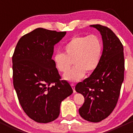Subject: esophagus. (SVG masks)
Returning a JSON list of instances; mask_svg holds the SVG:
<instances>
[{"label":"esophagus","mask_w":133,"mask_h":133,"mask_svg":"<svg viewBox=\"0 0 133 133\" xmlns=\"http://www.w3.org/2000/svg\"><path fill=\"white\" fill-rule=\"evenodd\" d=\"M71 87H72V89H73V92L75 93L76 92V90H75V85L74 84H71Z\"/></svg>","instance_id":"esophagus-1"}]
</instances>
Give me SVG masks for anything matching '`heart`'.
<instances>
[{"label": "heart", "mask_w": 133, "mask_h": 133, "mask_svg": "<svg viewBox=\"0 0 133 133\" xmlns=\"http://www.w3.org/2000/svg\"><path fill=\"white\" fill-rule=\"evenodd\" d=\"M64 53L56 52L53 57L55 66L62 73L67 72L72 64L75 67L64 75L69 82H77L86 72L90 74L98 67L103 54L101 38L95 35L74 36L64 46Z\"/></svg>", "instance_id": "1"}]
</instances>
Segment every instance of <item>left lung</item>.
<instances>
[{
  "mask_svg": "<svg viewBox=\"0 0 133 133\" xmlns=\"http://www.w3.org/2000/svg\"><path fill=\"white\" fill-rule=\"evenodd\" d=\"M90 26L97 29L102 36L103 50L98 67L75 87L84 96V103L79 109L82 118L98 123L109 117L116 107L124 81L123 46L108 27L101 24Z\"/></svg>",
  "mask_w": 133,
  "mask_h": 133,
  "instance_id": "1",
  "label": "left lung"
}]
</instances>
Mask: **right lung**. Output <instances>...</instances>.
Wrapping results in <instances>:
<instances>
[{"label": "right lung", "mask_w": 133, "mask_h": 133, "mask_svg": "<svg viewBox=\"0 0 133 133\" xmlns=\"http://www.w3.org/2000/svg\"><path fill=\"white\" fill-rule=\"evenodd\" d=\"M66 32L38 28L20 38L12 56L13 84L21 107L40 123L55 121L61 102L73 92L61 80L52 56L54 46Z\"/></svg>", "instance_id": "obj_1"}]
</instances>
